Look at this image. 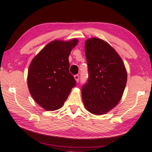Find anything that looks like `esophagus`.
<instances>
[{
    "label": "esophagus",
    "instance_id": "obj_1",
    "mask_svg": "<svg viewBox=\"0 0 152 152\" xmlns=\"http://www.w3.org/2000/svg\"><path fill=\"white\" fill-rule=\"evenodd\" d=\"M74 77L75 79V80L77 81H79V79H80V77H79V75H74Z\"/></svg>",
    "mask_w": 152,
    "mask_h": 152
}]
</instances>
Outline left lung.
<instances>
[{"label":"left lung","instance_id":"left-lung-1","mask_svg":"<svg viewBox=\"0 0 152 152\" xmlns=\"http://www.w3.org/2000/svg\"><path fill=\"white\" fill-rule=\"evenodd\" d=\"M88 78L82 86L86 108L96 115L105 114L121 99L127 83L125 65L113 47L99 38L85 43Z\"/></svg>","mask_w":152,"mask_h":152}]
</instances>
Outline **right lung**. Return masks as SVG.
Here are the masks:
<instances>
[{
    "label": "right lung",
    "instance_id": "right-lung-1",
    "mask_svg": "<svg viewBox=\"0 0 152 152\" xmlns=\"http://www.w3.org/2000/svg\"><path fill=\"white\" fill-rule=\"evenodd\" d=\"M77 43V39L52 41L30 64L28 90L34 99L46 110L60 108L76 86V81L69 72V56Z\"/></svg>",
    "mask_w": 152,
    "mask_h": 152
}]
</instances>
